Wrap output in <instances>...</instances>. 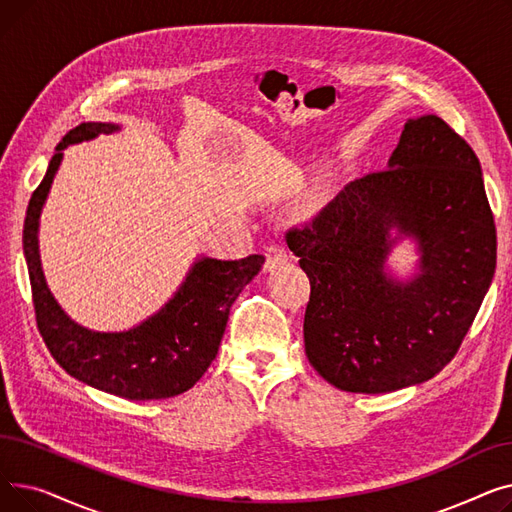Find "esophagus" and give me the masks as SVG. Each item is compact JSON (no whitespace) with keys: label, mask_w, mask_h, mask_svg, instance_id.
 I'll list each match as a JSON object with an SVG mask.
<instances>
[{"label":"esophagus","mask_w":512,"mask_h":512,"mask_svg":"<svg viewBox=\"0 0 512 512\" xmlns=\"http://www.w3.org/2000/svg\"><path fill=\"white\" fill-rule=\"evenodd\" d=\"M288 261V251L282 245H270L265 249V270H274Z\"/></svg>","instance_id":"34e87169"}]
</instances>
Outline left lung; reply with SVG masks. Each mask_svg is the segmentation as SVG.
Segmentation results:
<instances>
[{
  "instance_id": "left-lung-1",
  "label": "left lung",
  "mask_w": 512,
  "mask_h": 512,
  "mask_svg": "<svg viewBox=\"0 0 512 512\" xmlns=\"http://www.w3.org/2000/svg\"><path fill=\"white\" fill-rule=\"evenodd\" d=\"M392 227L422 247V274L407 285L383 274ZM286 242L311 286L307 359L346 392L432 380L459 353L496 270L479 159L432 114L405 124L386 170L348 184Z\"/></svg>"
}]
</instances>
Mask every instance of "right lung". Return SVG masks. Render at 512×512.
Wrapping results in <instances>:
<instances>
[{"label": "right lung", "mask_w": 512, "mask_h": 512, "mask_svg": "<svg viewBox=\"0 0 512 512\" xmlns=\"http://www.w3.org/2000/svg\"><path fill=\"white\" fill-rule=\"evenodd\" d=\"M116 128L114 124L83 122L66 132L26 209L24 257L37 328L60 367L72 378L107 394L128 400H161L182 394L201 380L218 355L232 303L259 274L265 257L249 255L236 261L203 257L176 297L134 330L101 334L74 324L53 301L41 272L39 213L62 161V149Z\"/></svg>", "instance_id": "obj_1"}]
</instances>
